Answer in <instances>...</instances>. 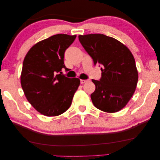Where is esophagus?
I'll use <instances>...</instances> for the list:
<instances>
[{"instance_id":"1","label":"esophagus","mask_w":160,"mask_h":160,"mask_svg":"<svg viewBox=\"0 0 160 160\" xmlns=\"http://www.w3.org/2000/svg\"><path fill=\"white\" fill-rule=\"evenodd\" d=\"M88 80H84V79H81L80 80V82H81V83H86V82H87Z\"/></svg>"}]
</instances>
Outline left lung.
Masks as SVG:
<instances>
[{
	"label": "left lung",
	"mask_w": 160,
	"mask_h": 160,
	"mask_svg": "<svg viewBox=\"0 0 160 160\" xmlns=\"http://www.w3.org/2000/svg\"><path fill=\"white\" fill-rule=\"evenodd\" d=\"M78 40L93 59L101 66L100 80L91 94L94 106L107 112L123 108L134 93L138 80L135 61L131 52L116 39L103 34L79 35Z\"/></svg>",
	"instance_id": "obj_1"
}]
</instances>
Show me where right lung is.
Here are the masks:
<instances>
[{"label":"right lung","mask_w":160,"mask_h":160,"mask_svg":"<svg viewBox=\"0 0 160 160\" xmlns=\"http://www.w3.org/2000/svg\"><path fill=\"white\" fill-rule=\"evenodd\" d=\"M76 35L57 34L39 42L24 59L20 82L29 101L46 116H57L69 108L80 84L78 78H68L64 62V52Z\"/></svg>","instance_id":"obj_1"}]
</instances>
